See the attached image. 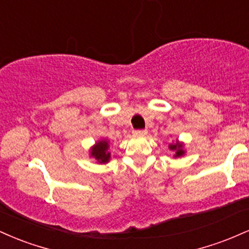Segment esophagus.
Returning a JSON list of instances; mask_svg holds the SVG:
<instances>
[{"instance_id":"1","label":"esophagus","mask_w":249,"mask_h":249,"mask_svg":"<svg viewBox=\"0 0 249 249\" xmlns=\"http://www.w3.org/2000/svg\"><path fill=\"white\" fill-rule=\"evenodd\" d=\"M134 134H138V136H145L147 133V130H134Z\"/></svg>"}]
</instances>
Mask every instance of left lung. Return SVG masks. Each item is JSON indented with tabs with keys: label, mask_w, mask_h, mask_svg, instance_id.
<instances>
[{
	"label": "left lung",
	"mask_w": 249,
	"mask_h": 249,
	"mask_svg": "<svg viewBox=\"0 0 249 249\" xmlns=\"http://www.w3.org/2000/svg\"><path fill=\"white\" fill-rule=\"evenodd\" d=\"M168 148L174 153V158H178V157H182L185 154L184 151V144L182 142H179L177 141L174 144L168 145Z\"/></svg>",
	"instance_id": "left-lung-1"
}]
</instances>
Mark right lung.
<instances>
[{
	"label": "right lung",
	"instance_id": "add662e5",
	"mask_svg": "<svg viewBox=\"0 0 249 249\" xmlns=\"http://www.w3.org/2000/svg\"><path fill=\"white\" fill-rule=\"evenodd\" d=\"M108 142L107 141H99L97 142L92 147H91L90 154L92 158H95L99 164H107L110 160L111 153L108 152Z\"/></svg>",
	"mask_w": 249,
	"mask_h": 249
}]
</instances>
